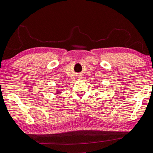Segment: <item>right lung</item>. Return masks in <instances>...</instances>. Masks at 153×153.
Masks as SVG:
<instances>
[{
    "mask_svg": "<svg viewBox=\"0 0 153 153\" xmlns=\"http://www.w3.org/2000/svg\"><path fill=\"white\" fill-rule=\"evenodd\" d=\"M57 94H58V93H57Z\"/></svg>",
    "mask_w": 153,
    "mask_h": 153,
    "instance_id": "obj_1",
    "label": "right lung"
}]
</instances>
